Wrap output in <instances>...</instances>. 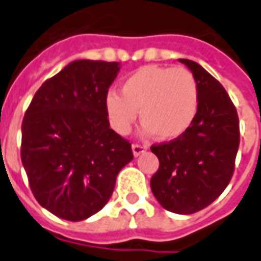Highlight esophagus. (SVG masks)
Segmentation results:
<instances>
[{"instance_id": "obj_1", "label": "esophagus", "mask_w": 261, "mask_h": 261, "mask_svg": "<svg viewBox=\"0 0 261 261\" xmlns=\"http://www.w3.org/2000/svg\"><path fill=\"white\" fill-rule=\"evenodd\" d=\"M131 148H133V155L136 156H140L141 153H144V152H145L146 150V146H142V145H138V144H133V146H131Z\"/></svg>"}]
</instances>
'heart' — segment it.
I'll return each instance as SVG.
<instances>
[{
	"mask_svg": "<svg viewBox=\"0 0 261 261\" xmlns=\"http://www.w3.org/2000/svg\"><path fill=\"white\" fill-rule=\"evenodd\" d=\"M198 109V84L184 67H140L121 84V94L109 91L105 96L109 123L123 136L131 130L140 111L144 136L175 140L192 125Z\"/></svg>",
	"mask_w": 261,
	"mask_h": 261,
	"instance_id": "b5f03b06",
	"label": "heart"
}]
</instances>
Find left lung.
Masks as SVG:
<instances>
[{
	"instance_id": "obj_1",
	"label": "left lung",
	"mask_w": 261,
	"mask_h": 261,
	"mask_svg": "<svg viewBox=\"0 0 261 261\" xmlns=\"http://www.w3.org/2000/svg\"><path fill=\"white\" fill-rule=\"evenodd\" d=\"M178 61L196 80L199 109L179 138L150 148L159 159L150 190L166 210L192 214L214 202L228 185L239 146V120L227 91L209 71L190 59Z\"/></svg>"
}]
</instances>
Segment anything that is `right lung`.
Here are the masks:
<instances>
[{"label":"right lung","instance_id":"add662e5","mask_svg":"<svg viewBox=\"0 0 261 261\" xmlns=\"http://www.w3.org/2000/svg\"><path fill=\"white\" fill-rule=\"evenodd\" d=\"M119 70V62H70L24 113L23 167L34 198L59 219L82 221L99 212L133 160L131 144L112 130L105 111Z\"/></svg>","mask_w":261,"mask_h":261}]
</instances>
